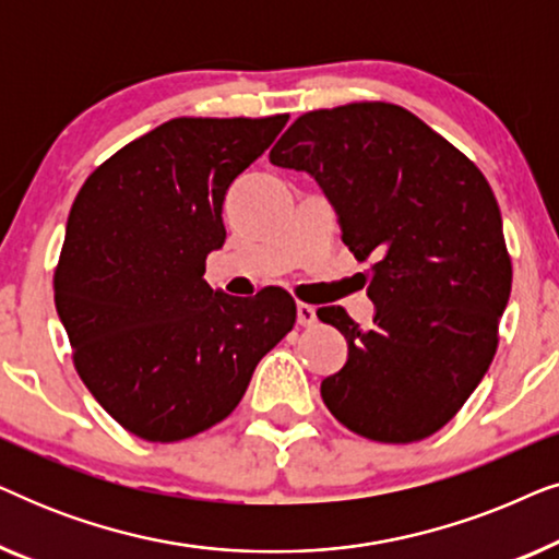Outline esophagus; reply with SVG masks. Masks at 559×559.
I'll return each mask as SVG.
<instances>
[{
  "mask_svg": "<svg viewBox=\"0 0 559 559\" xmlns=\"http://www.w3.org/2000/svg\"><path fill=\"white\" fill-rule=\"evenodd\" d=\"M297 323L310 328L318 323V316H316V308L312 305H305V302H297Z\"/></svg>",
  "mask_w": 559,
  "mask_h": 559,
  "instance_id": "34e87169",
  "label": "esophagus"
}]
</instances>
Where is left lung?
Wrapping results in <instances>:
<instances>
[{
    "label": "left lung",
    "instance_id": "obj_1",
    "mask_svg": "<svg viewBox=\"0 0 559 559\" xmlns=\"http://www.w3.org/2000/svg\"><path fill=\"white\" fill-rule=\"evenodd\" d=\"M305 170L338 213L343 243L373 259L369 331L343 308L318 318L346 335L348 361L320 396L350 432L417 442L455 417L499 346L511 293L501 211L484 173L396 104L308 111L270 152Z\"/></svg>",
    "mask_w": 559,
    "mask_h": 559
}]
</instances>
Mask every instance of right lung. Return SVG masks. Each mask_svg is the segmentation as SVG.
I'll return each instance as SVG.
<instances>
[{
	"label": "right lung",
	"instance_id": "1",
	"mask_svg": "<svg viewBox=\"0 0 559 559\" xmlns=\"http://www.w3.org/2000/svg\"><path fill=\"white\" fill-rule=\"evenodd\" d=\"M180 117L129 142L75 195L52 277L73 364L136 438L178 442L226 419L251 373L293 331L282 287L251 300L211 289L226 190L287 124Z\"/></svg>",
	"mask_w": 559,
	"mask_h": 559
}]
</instances>
